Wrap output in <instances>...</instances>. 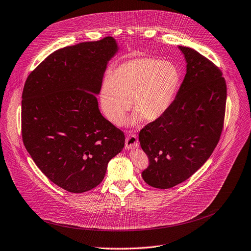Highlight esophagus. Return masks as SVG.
<instances>
[{"instance_id":"34e87169","label":"esophagus","mask_w":251,"mask_h":251,"mask_svg":"<svg viewBox=\"0 0 251 251\" xmlns=\"http://www.w3.org/2000/svg\"><path fill=\"white\" fill-rule=\"evenodd\" d=\"M140 143L136 134H129L126 139V149H136L139 148Z\"/></svg>"}]
</instances>
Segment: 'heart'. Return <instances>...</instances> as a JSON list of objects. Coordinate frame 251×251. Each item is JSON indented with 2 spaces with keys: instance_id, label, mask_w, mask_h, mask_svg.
I'll return each instance as SVG.
<instances>
[{
  "instance_id": "b5f03b06",
  "label": "heart",
  "mask_w": 251,
  "mask_h": 251,
  "mask_svg": "<svg viewBox=\"0 0 251 251\" xmlns=\"http://www.w3.org/2000/svg\"><path fill=\"white\" fill-rule=\"evenodd\" d=\"M181 85V73L170 62L137 58L124 62L102 83L100 107L105 118L120 125L129 109L136 110L129 123L157 121L174 102Z\"/></svg>"
}]
</instances>
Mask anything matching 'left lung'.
<instances>
[{"instance_id":"8db88e82","label":"left lung","mask_w":251,"mask_h":251,"mask_svg":"<svg viewBox=\"0 0 251 251\" xmlns=\"http://www.w3.org/2000/svg\"><path fill=\"white\" fill-rule=\"evenodd\" d=\"M179 49L187 69L176 99L162 118L139 134L150 162L142 177L158 189L174 187L199 170L223 129L227 90L221 70L196 50Z\"/></svg>"}]
</instances>
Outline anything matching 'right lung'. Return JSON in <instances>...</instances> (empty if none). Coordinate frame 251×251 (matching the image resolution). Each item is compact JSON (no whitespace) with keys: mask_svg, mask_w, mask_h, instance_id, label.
<instances>
[{"mask_svg":"<svg viewBox=\"0 0 251 251\" xmlns=\"http://www.w3.org/2000/svg\"><path fill=\"white\" fill-rule=\"evenodd\" d=\"M119 46L112 37L51 53L28 76L22 94V139L55 185L83 193L101 183L125 134L102 117L96 95Z\"/></svg>","mask_w":251,"mask_h":251,"instance_id":"obj_1","label":"right lung"}]
</instances>
